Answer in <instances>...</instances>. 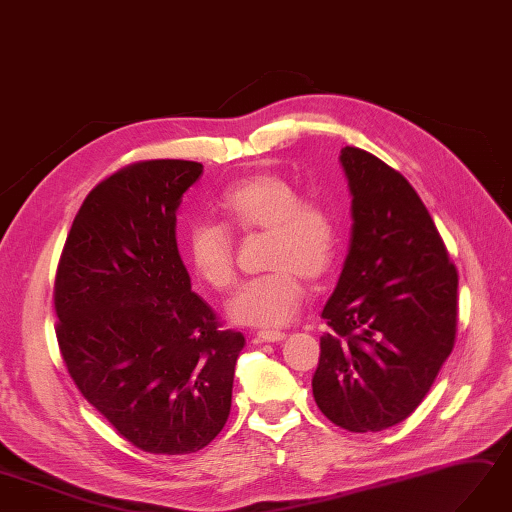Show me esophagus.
<instances>
[{"label":"esophagus","mask_w":512,"mask_h":512,"mask_svg":"<svg viewBox=\"0 0 512 512\" xmlns=\"http://www.w3.org/2000/svg\"><path fill=\"white\" fill-rule=\"evenodd\" d=\"M256 338L260 342H282L286 338L284 331H258Z\"/></svg>","instance_id":"1"}]
</instances>
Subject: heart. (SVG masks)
<instances>
[{"label": "heart", "instance_id": "heart-1", "mask_svg": "<svg viewBox=\"0 0 512 512\" xmlns=\"http://www.w3.org/2000/svg\"><path fill=\"white\" fill-rule=\"evenodd\" d=\"M224 224L198 219L185 232V256L193 273L224 290L234 280L233 232H267V267L228 299V316L239 325L282 327L306 299L303 278L319 280L334 267L340 228L323 200L301 198L280 174H254L226 187L215 202Z\"/></svg>", "mask_w": 512, "mask_h": 512}]
</instances>
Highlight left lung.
Here are the masks:
<instances>
[{
  "label": "left lung",
  "mask_w": 512,
  "mask_h": 512,
  "mask_svg": "<svg viewBox=\"0 0 512 512\" xmlns=\"http://www.w3.org/2000/svg\"><path fill=\"white\" fill-rule=\"evenodd\" d=\"M353 232L338 286L323 308L312 394L325 418L377 433L409 418L457 336L459 275L407 178L344 146Z\"/></svg>",
  "instance_id": "left-lung-1"
}]
</instances>
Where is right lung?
I'll return each instance as SVG.
<instances>
[{"mask_svg":"<svg viewBox=\"0 0 512 512\" xmlns=\"http://www.w3.org/2000/svg\"><path fill=\"white\" fill-rule=\"evenodd\" d=\"M202 163H131L81 204L55 273L60 353L88 403L150 454L198 452L222 431L245 338L191 290L176 211Z\"/></svg>","mask_w":512,"mask_h":512,"instance_id":"right-lung-1","label":"right lung"}]
</instances>
